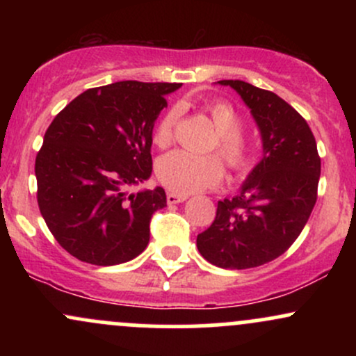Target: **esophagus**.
<instances>
[{
    "label": "esophagus",
    "instance_id": "34e87169",
    "mask_svg": "<svg viewBox=\"0 0 356 356\" xmlns=\"http://www.w3.org/2000/svg\"><path fill=\"white\" fill-rule=\"evenodd\" d=\"M187 197H189V195H186V194H175V192H167V204H170V206H172V204H179V202L187 201Z\"/></svg>",
    "mask_w": 356,
    "mask_h": 356
}]
</instances>
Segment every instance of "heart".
I'll return each mask as SVG.
<instances>
[{
  "label": "heart",
  "mask_w": 356,
  "mask_h": 356,
  "mask_svg": "<svg viewBox=\"0 0 356 356\" xmlns=\"http://www.w3.org/2000/svg\"><path fill=\"white\" fill-rule=\"evenodd\" d=\"M212 124L218 130V142L212 149L232 170H244L251 164V147L243 136V122L236 110L226 102H216L207 107ZM179 108H170L159 120L154 130V144L167 147L172 140ZM157 177L167 189L179 194H192L216 186L222 177V167L214 155H192L184 150H172L157 162Z\"/></svg>",
  "instance_id": "obj_1"
}]
</instances>
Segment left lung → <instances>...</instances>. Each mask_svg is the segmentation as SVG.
I'll use <instances>...</instances> for the list:
<instances>
[{"mask_svg": "<svg viewBox=\"0 0 356 356\" xmlns=\"http://www.w3.org/2000/svg\"><path fill=\"white\" fill-rule=\"evenodd\" d=\"M218 83L234 88L251 110L263 159L238 194L218 202L197 249L218 268H256L283 254L303 231L318 197L321 159L309 125L281 97L243 80Z\"/></svg>", "mask_w": 356, "mask_h": 356, "instance_id": "8db88e82", "label": "left lung"}]
</instances>
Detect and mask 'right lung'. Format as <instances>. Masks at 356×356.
<instances>
[{
	"instance_id": "obj_1",
	"label": "right lung",
	"mask_w": 356,
	"mask_h": 356,
	"mask_svg": "<svg viewBox=\"0 0 356 356\" xmlns=\"http://www.w3.org/2000/svg\"><path fill=\"white\" fill-rule=\"evenodd\" d=\"M181 83L125 80L88 88L53 118L36 155L40 212L65 251L115 266L140 254L165 191L129 194L152 174V130Z\"/></svg>"
}]
</instances>
